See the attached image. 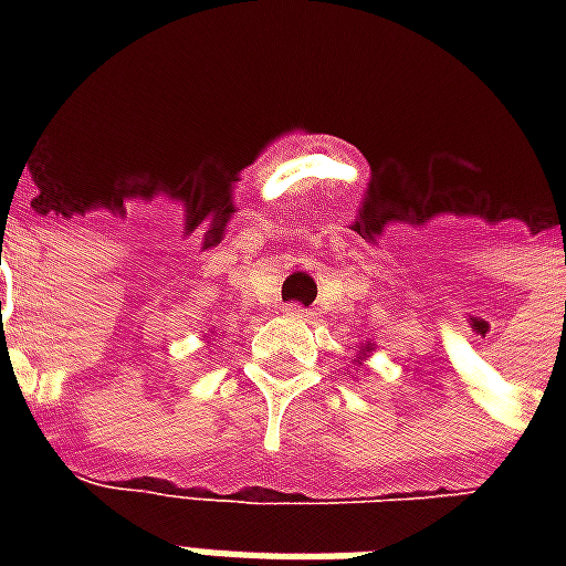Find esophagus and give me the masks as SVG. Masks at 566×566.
<instances>
[{"instance_id":"1","label":"esophagus","mask_w":566,"mask_h":566,"mask_svg":"<svg viewBox=\"0 0 566 566\" xmlns=\"http://www.w3.org/2000/svg\"><path fill=\"white\" fill-rule=\"evenodd\" d=\"M284 314L293 319H308L311 311L305 308V305H300V302H291V305H284Z\"/></svg>"}]
</instances>
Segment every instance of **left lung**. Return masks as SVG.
Returning a JSON list of instances; mask_svg holds the SVG:
<instances>
[{
    "label": "left lung",
    "instance_id": "obj_1",
    "mask_svg": "<svg viewBox=\"0 0 566 566\" xmlns=\"http://www.w3.org/2000/svg\"><path fill=\"white\" fill-rule=\"evenodd\" d=\"M367 353H370V346H367Z\"/></svg>",
    "mask_w": 566,
    "mask_h": 566
}]
</instances>
